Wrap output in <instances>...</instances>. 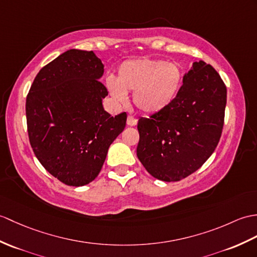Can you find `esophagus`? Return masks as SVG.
I'll list each match as a JSON object with an SVG mask.
<instances>
[{
	"mask_svg": "<svg viewBox=\"0 0 257 257\" xmlns=\"http://www.w3.org/2000/svg\"><path fill=\"white\" fill-rule=\"evenodd\" d=\"M127 124H128V126H130V127L136 126V124H137V119L135 117H133V116H128V118H127Z\"/></svg>",
	"mask_w": 257,
	"mask_h": 257,
	"instance_id": "obj_1",
	"label": "esophagus"
}]
</instances>
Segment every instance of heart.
<instances>
[{
    "label": "heart",
    "instance_id": "b5f03b06",
    "mask_svg": "<svg viewBox=\"0 0 257 257\" xmlns=\"http://www.w3.org/2000/svg\"><path fill=\"white\" fill-rule=\"evenodd\" d=\"M183 82V72L175 62L161 59L140 58L122 62L117 79L108 76L106 86L110 96L119 103L134 92L133 101L142 114L154 115L164 110L175 99Z\"/></svg>",
    "mask_w": 257,
    "mask_h": 257
}]
</instances>
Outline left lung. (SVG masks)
I'll return each mask as SVG.
<instances>
[{
	"label": "left lung",
	"instance_id": "1",
	"mask_svg": "<svg viewBox=\"0 0 257 257\" xmlns=\"http://www.w3.org/2000/svg\"><path fill=\"white\" fill-rule=\"evenodd\" d=\"M226 87L210 64L194 62L172 104L138 121L137 157L157 180L177 182L198 170L220 140Z\"/></svg>",
	"mask_w": 257,
	"mask_h": 257
}]
</instances>
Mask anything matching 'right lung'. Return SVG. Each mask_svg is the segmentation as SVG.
I'll use <instances>...</instances> for the list:
<instances>
[{
	"label": "right lung",
	"instance_id": "obj_1",
	"mask_svg": "<svg viewBox=\"0 0 257 257\" xmlns=\"http://www.w3.org/2000/svg\"><path fill=\"white\" fill-rule=\"evenodd\" d=\"M104 64L93 51L70 49L39 71L26 98L29 142L52 176L69 186L97 177L127 114L104 109Z\"/></svg>",
	"mask_w": 257,
	"mask_h": 257
}]
</instances>
